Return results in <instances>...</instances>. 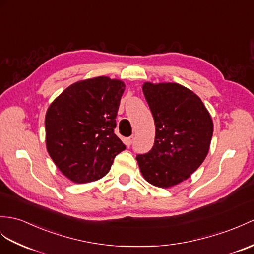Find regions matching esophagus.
I'll return each mask as SVG.
<instances>
[{"label": "esophagus", "mask_w": 254, "mask_h": 254, "mask_svg": "<svg viewBox=\"0 0 254 254\" xmlns=\"http://www.w3.org/2000/svg\"><path fill=\"white\" fill-rule=\"evenodd\" d=\"M132 143H133V137H129V138L125 139V144L127 146H130Z\"/></svg>", "instance_id": "1"}]
</instances>
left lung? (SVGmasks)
Here are the masks:
<instances>
[{
	"instance_id": "1",
	"label": "left lung",
	"mask_w": 254,
	"mask_h": 254,
	"mask_svg": "<svg viewBox=\"0 0 254 254\" xmlns=\"http://www.w3.org/2000/svg\"><path fill=\"white\" fill-rule=\"evenodd\" d=\"M142 90L155 123V141L135 158L147 182L174 187L205 160L213 133L211 116L200 98L184 86L144 83Z\"/></svg>"
}]
</instances>
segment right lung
Returning <instances> with one entry per match:
<instances>
[{
    "label": "right lung",
    "instance_id": "1",
    "mask_svg": "<svg viewBox=\"0 0 254 254\" xmlns=\"http://www.w3.org/2000/svg\"><path fill=\"white\" fill-rule=\"evenodd\" d=\"M125 84L99 76L69 86L49 106L46 147L63 174L75 183L99 180L126 145L114 133Z\"/></svg>",
    "mask_w": 254,
    "mask_h": 254
}]
</instances>
